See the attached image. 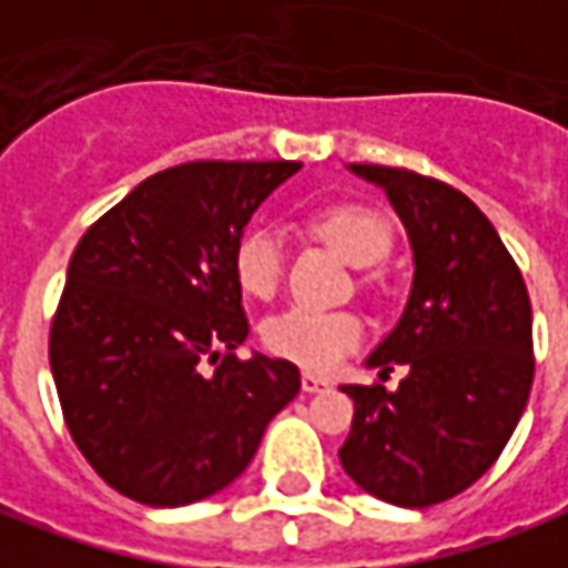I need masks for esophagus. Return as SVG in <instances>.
Here are the masks:
<instances>
[{"label":"esophagus","instance_id":"obj_1","mask_svg":"<svg viewBox=\"0 0 568 568\" xmlns=\"http://www.w3.org/2000/svg\"><path fill=\"white\" fill-rule=\"evenodd\" d=\"M301 388H304L307 395H316V392L329 388V379H323V376H314V373H304V376H301Z\"/></svg>","mask_w":568,"mask_h":568}]
</instances>
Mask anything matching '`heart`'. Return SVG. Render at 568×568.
Instances as JSON below:
<instances>
[{
  "mask_svg": "<svg viewBox=\"0 0 568 568\" xmlns=\"http://www.w3.org/2000/svg\"><path fill=\"white\" fill-rule=\"evenodd\" d=\"M314 230L354 267H373L392 248L388 223L364 204H333L314 217ZM285 239L273 226H252L233 248V273L239 288L252 298H273L283 283ZM261 338L276 357L307 369H333L345 354L361 345L364 320L351 311L288 307L264 320Z\"/></svg>",
  "mask_w": 568,
  "mask_h": 568,
  "instance_id": "heart-1",
  "label": "heart"
}]
</instances>
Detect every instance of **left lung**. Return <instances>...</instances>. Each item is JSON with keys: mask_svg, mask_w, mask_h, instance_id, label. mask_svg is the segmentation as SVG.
Wrapping results in <instances>:
<instances>
[{"mask_svg": "<svg viewBox=\"0 0 568 568\" xmlns=\"http://www.w3.org/2000/svg\"><path fill=\"white\" fill-rule=\"evenodd\" d=\"M407 230L414 283L395 329L366 357L395 392L342 385L354 423L338 457L357 488L395 507L466 491L500 457L531 392V301L491 220L463 192L382 164H348Z\"/></svg>", "mask_w": 568, "mask_h": 568, "instance_id": "1", "label": "left lung"}]
</instances>
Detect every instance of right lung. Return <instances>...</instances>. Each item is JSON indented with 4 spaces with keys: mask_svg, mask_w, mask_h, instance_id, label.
<instances>
[{
    "mask_svg": "<svg viewBox=\"0 0 568 568\" xmlns=\"http://www.w3.org/2000/svg\"><path fill=\"white\" fill-rule=\"evenodd\" d=\"M298 171V161L168 168L73 248L49 364L80 454L130 500L186 507L223 491L301 392L295 364L233 354L248 338L235 242ZM204 359L221 364L204 371Z\"/></svg>",
    "mask_w": 568,
    "mask_h": 568,
    "instance_id": "right-lung-1",
    "label": "right lung"
}]
</instances>
